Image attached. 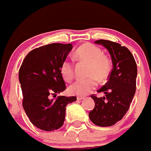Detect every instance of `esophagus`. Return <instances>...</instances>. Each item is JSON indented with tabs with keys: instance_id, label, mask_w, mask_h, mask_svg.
Returning a JSON list of instances; mask_svg holds the SVG:
<instances>
[{
	"instance_id": "1",
	"label": "esophagus",
	"mask_w": 151,
	"mask_h": 151,
	"mask_svg": "<svg viewBox=\"0 0 151 151\" xmlns=\"http://www.w3.org/2000/svg\"><path fill=\"white\" fill-rule=\"evenodd\" d=\"M85 97H82V96H78L77 97V100H78V101H81V100H83L84 99Z\"/></svg>"
}]
</instances>
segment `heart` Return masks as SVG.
Masks as SVG:
<instances>
[{
	"instance_id": "1",
	"label": "heart",
	"mask_w": 151,
	"mask_h": 151,
	"mask_svg": "<svg viewBox=\"0 0 151 151\" xmlns=\"http://www.w3.org/2000/svg\"><path fill=\"white\" fill-rule=\"evenodd\" d=\"M75 59L88 65L86 79H80L69 87L70 93L76 95H85L98 86V80L105 81L111 70V60L109 56L103 53L102 50L95 45L86 43L80 46L76 51ZM60 73L64 80L71 82L75 76L74 65L71 60L66 59L60 66Z\"/></svg>"
}]
</instances>
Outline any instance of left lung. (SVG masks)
I'll list each match as a JSON object with an SVG mask.
<instances>
[{"label": "left lung", "instance_id": "left-lung-1", "mask_svg": "<svg viewBox=\"0 0 151 151\" xmlns=\"http://www.w3.org/2000/svg\"><path fill=\"white\" fill-rule=\"evenodd\" d=\"M95 42L109 50L113 69L108 81L98 90V93L104 92L105 96L98 98L95 95H91L95 105L89 117L96 126H111L123 119L135 95L137 63L131 51L119 43L105 40Z\"/></svg>", "mask_w": 151, "mask_h": 151}]
</instances>
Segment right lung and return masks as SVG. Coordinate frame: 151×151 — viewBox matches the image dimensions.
I'll list each match as a JSON object with an SVG mask.
<instances>
[{"label":"right lung","instance_id":"obj_1","mask_svg":"<svg viewBox=\"0 0 151 151\" xmlns=\"http://www.w3.org/2000/svg\"><path fill=\"white\" fill-rule=\"evenodd\" d=\"M73 48L72 44L52 43L34 49L25 56L19 81L23 92V107L34 126L46 131L59 129L64 124L66 106L76 96H58L66 89L60 66Z\"/></svg>","mask_w":151,"mask_h":151}]
</instances>
